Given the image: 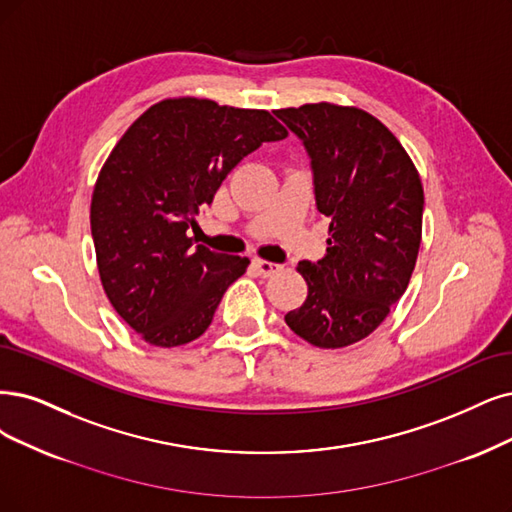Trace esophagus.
I'll list each match as a JSON object with an SVG mask.
<instances>
[{
	"label": "esophagus",
	"mask_w": 512,
	"mask_h": 512,
	"mask_svg": "<svg viewBox=\"0 0 512 512\" xmlns=\"http://www.w3.org/2000/svg\"><path fill=\"white\" fill-rule=\"evenodd\" d=\"M253 268L261 276H274L282 270V266H278V263H272V261H266V259H253Z\"/></svg>",
	"instance_id": "34e87169"
}]
</instances>
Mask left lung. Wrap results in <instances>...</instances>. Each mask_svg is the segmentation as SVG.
Returning a JSON list of instances; mask_svg holds the SVG:
<instances>
[{"label": "left lung", "instance_id": "8db88e82", "mask_svg": "<svg viewBox=\"0 0 512 512\" xmlns=\"http://www.w3.org/2000/svg\"><path fill=\"white\" fill-rule=\"evenodd\" d=\"M312 158L327 255L301 261L308 297L285 320L316 348L361 342L405 293L422 242L424 187L413 160L369 111L306 103L276 109Z\"/></svg>", "mask_w": 512, "mask_h": 512}]
</instances>
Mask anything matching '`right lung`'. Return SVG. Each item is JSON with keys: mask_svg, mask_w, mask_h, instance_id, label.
Here are the masks:
<instances>
[{"mask_svg": "<svg viewBox=\"0 0 512 512\" xmlns=\"http://www.w3.org/2000/svg\"><path fill=\"white\" fill-rule=\"evenodd\" d=\"M289 135L270 111L173 97L151 105L94 183L90 227L113 310L158 348L194 342L249 259L194 246L189 227L261 143Z\"/></svg>", "mask_w": 512, "mask_h": 512, "instance_id": "add662e5", "label": "right lung"}]
</instances>
